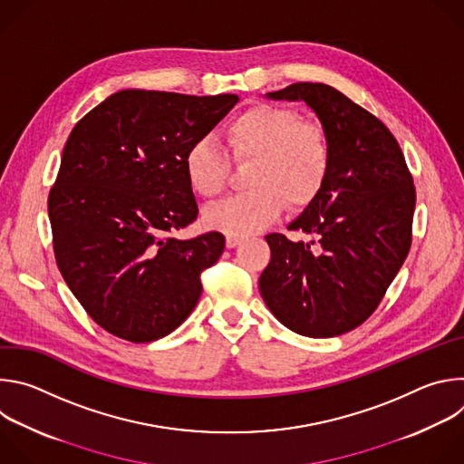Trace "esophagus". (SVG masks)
<instances>
[{"label":"esophagus","mask_w":464,"mask_h":464,"mask_svg":"<svg viewBox=\"0 0 464 464\" xmlns=\"http://www.w3.org/2000/svg\"><path fill=\"white\" fill-rule=\"evenodd\" d=\"M242 237H235V235H227L226 237V246L229 247V249H233V247H237V246H240L242 244Z\"/></svg>","instance_id":"1"}]
</instances>
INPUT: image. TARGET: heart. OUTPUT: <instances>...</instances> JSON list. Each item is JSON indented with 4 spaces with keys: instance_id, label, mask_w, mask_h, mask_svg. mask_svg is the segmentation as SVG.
I'll list each match as a JSON object with an SVG mask.
<instances>
[{
    "instance_id": "1",
    "label": "heart",
    "mask_w": 464,
    "mask_h": 464,
    "mask_svg": "<svg viewBox=\"0 0 464 464\" xmlns=\"http://www.w3.org/2000/svg\"><path fill=\"white\" fill-rule=\"evenodd\" d=\"M226 140L237 161L251 160V188L206 209L204 222L211 229L235 237L258 233L279 218L285 202L292 209L310 206L326 181L330 147L324 131L303 122L292 108L256 102L227 122ZM229 167L226 150L211 138L196 140L183 158L185 178L202 198L224 190Z\"/></svg>"
}]
</instances>
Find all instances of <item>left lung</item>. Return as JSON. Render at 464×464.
Returning <instances> with one entry per match:
<instances>
[{"label": "left lung", "mask_w": 464, "mask_h": 464, "mask_svg": "<svg viewBox=\"0 0 464 464\" xmlns=\"http://www.w3.org/2000/svg\"><path fill=\"white\" fill-rule=\"evenodd\" d=\"M301 101L321 122L330 169L315 200L288 226L317 246L272 233V258L258 290L294 333L334 338L362 324L380 304L411 246L415 187L389 128L333 86L295 82L266 93Z\"/></svg>", "instance_id": "obj_1"}]
</instances>
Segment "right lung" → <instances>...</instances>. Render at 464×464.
<instances>
[{
  "mask_svg": "<svg viewBox=\"0 0 464 464\" xmlns=\"http://www.w3.org/2000/svg\"><path fill=\"white\" fill-rule=\"evenodd\" d=\"M237 102L122 90L72 130L47 202L53 247L63 281L110 334L156 342L200 299L226 238L170 237L198 217L183 158Z\"/></svg>",
  "mask_w": 464,
  "mask_h": 464,
  "instance_id": "right-lung-1",
  "label": "right lung"
}]
</instances>
